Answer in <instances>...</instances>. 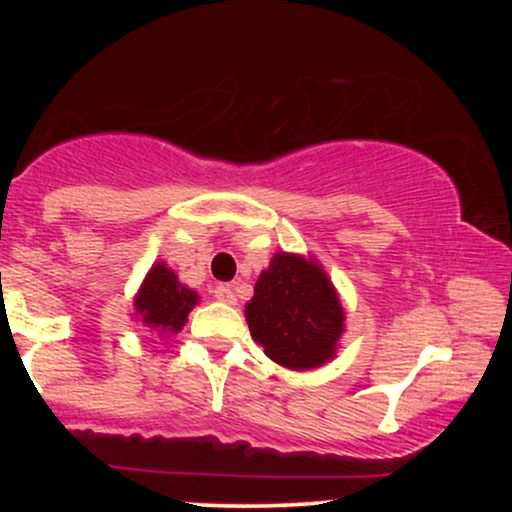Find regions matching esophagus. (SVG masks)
Returning a JSON list of instances; mask_svg holds the SVG:
<instances>
[{"label": "esophagus", "mask_w": 512, "mask_h": 512, "mask_svg": "<svg viewBox=\"0 0 512 512\" xmlns=\"http://www.w3.org/2000/svg\"><path fill=\"white\" fill-rule=\"evenodd\" d=\"M214 298H216V301H221V303L236 305V293H233L231 286H226V284L216 286V289H214Z\"/></svg>", "instance_id": "34e87169"}]
</instances>
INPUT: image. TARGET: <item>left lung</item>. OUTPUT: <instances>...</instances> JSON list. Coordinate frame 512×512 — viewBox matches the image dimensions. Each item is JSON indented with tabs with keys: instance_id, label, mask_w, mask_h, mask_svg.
<instances>
[{
	"instance_id": "1",
	"label": "left lung",
	"mask_w": 512,
	"mask_h": 512,
	"mask_svg": "<svg viewBox=\"0 0 512 512\" xmlns=\"http://www.w3.org/2000/svg\"><path fill=\"white\" fill-rule=\"evenodd\" d=\"M250 334L264 354L291 370H313L337 356L346 313L313 255L276 252L245 303Z\"/></svg>"
}]
</instances>
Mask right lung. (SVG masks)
I'll return each instance as SVG.
<instances>
[{"instance_id": "obj_1", "label": "right lung", "mask_w": 512, "mask_h": 512, "mask_svg": "<svg viewBox=\"0 0 512 512\" xmlns=\"http://www.w3.org/2000/svg\"><path fill=\"white\" fill-rule=\"evenodd\" d=\"M199 303V293L185 286L166 262H154L134 296V320L158 337H170L185 327L187 315Z\"/></svg>"}]
</instances>
